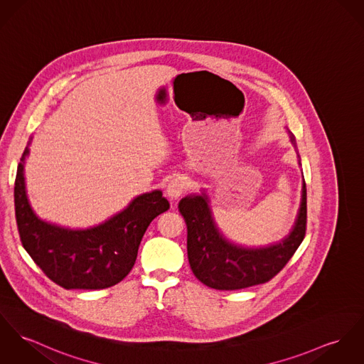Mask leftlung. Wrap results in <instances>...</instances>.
Listing matches in <instances>:
<instances>
[{
  "label": "left lung",
  "mask_w": 364,
  "mask_h": 364,
  "mask_svg": "<svg viewBox=\"0 0 364 364\" xmlns=\"http://www.w3.org/2000/svg\"><path fill=\"white\" fill-rule=\"evenodd\" d=\"M245 88L248 87L245 85ZM245 88H242L241 83H231L230 80H225L218 75L203 72L191 85V111H188V113L191 114L196 124L206 132L213 127V124L219 120L238 116L244 111L245 105L250 101V94L245 91ZM288 133L291 142L294 144V146H296L295 136L289 130ZM305 210L306 184L304 180L298 218L284 244H289V238L298 234L304 223V218L306 213ZM280 245H273L267 251H274ZM244 259V252L238 250L237 247H232L231 244L224 242L218 237H210L208 240L202 237L199 241L196 240L193 247L188 250V262L196 279L215 289H222L234 282L235 276L240 274V270L245 263Z\"/></svg>",
  "instance_id": "8db88e82"
}]
</instances>
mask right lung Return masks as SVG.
<instances>
[{"label": "right lung", "instance_id": "right-lung-1", "mask_svg": "<svg viewBox=\"0 0 364 364\" xmlns=\"http://www.w3.org/2000/svg\"><path fill=\"white\" fill-rule=\"evenodd\" d=\"M102 95L104 98H107L105 101H108L105 104V107L108 108V113H105V116L102 117L95 119V122L98 120L97 124H100L102 130H107V133H112L113 136L129 137L127 134L132 129V105L129 100L120 90L112 88V85H109V88L104 91ZM33 139L34 137L30 136L19 149L15 178L16 200L19 202V208L23 213V219L28 231L36 234L34 238L40 247L38 251L43 252L44 256H47V262L48 264H51V270L56 272V274L63 280L70 281L73 287L87 289L90 287L83 282V259L80 260V255H76L75 259L70 257L73 253L77 252V248L75 250V247L77 245V242H75V240H77L75 232L41 222L28 205L25 183V166L28 164ZM132 146L140 152L146 151V146L136 134H133L132 137Z\"/></svg>", "mask_w": 364, "mask_h": 364}]
</instances>
